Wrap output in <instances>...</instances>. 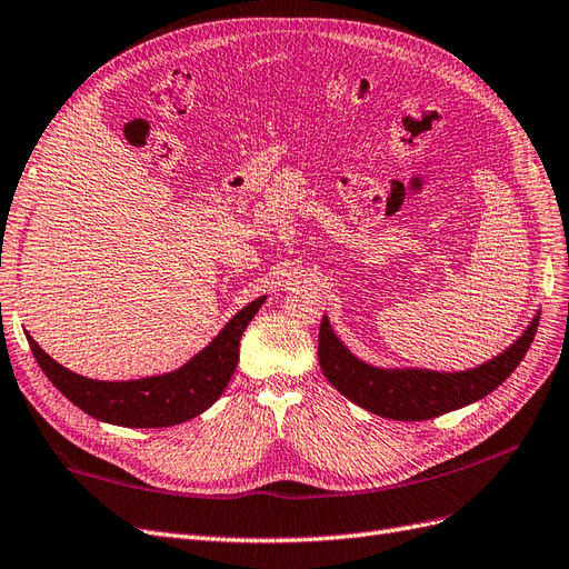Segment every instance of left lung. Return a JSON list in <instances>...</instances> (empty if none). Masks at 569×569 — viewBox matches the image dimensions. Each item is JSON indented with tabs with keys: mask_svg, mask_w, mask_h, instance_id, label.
<instances>
[{
	"mask_svg": "<svg viewBox=\"0 0 569 569\" xmlns=\"http://www.w3.org/2000/svg\"><path fill=\"white\" fill-rule=\"evenodd\" d=\"M539 315L508 350L475 369L439 373L428 369H378L357 359L333 333L328 317L319 328V363L333 388L357 407L392 420H428L472 405L518 369L537 336Z\"/></svg>",
	"mask_w": 569,
	"mask_h": 569,
	"instance_id": "left-lung-1",
	"label": "left lung"
}]
</instances>
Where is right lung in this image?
Returning <instances> with one entry per match:
<instances>
[{"label": "right lung", "mask_w": 569, "mask_h": 569, "mask_svg": "<svg viewBox=\"0 0 569 569\" xmlns=\"http://www.w3.org/2000/svg\"><path fill=\"white\" fill-rule=\"evenodd\" d=\"M267 298L252 300L181 369L139 380H91L53 361L28 336L40 369L72 405L91 418L122 428H168L210 409L222 397L238 363V342Z\"/></svg>", "instance_id": "obj_1"}]
</instances>
